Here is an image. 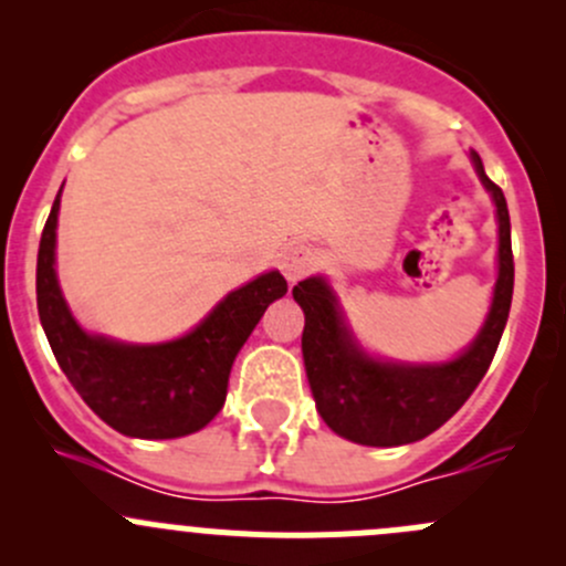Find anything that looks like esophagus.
I'll return each mask as SVG.
<instances>
[{
	"label": "esophagus",
	"instance_id": "1",
	"mask_svg": "<svg viewBox=\"0 0 566 566\" xmlns=\"http://www.w3.org/2000/svg\"><path fill=\"white\" fill-rule=\"evenodd\" d=\"M312 268H315V254H312V249L306 243H293V247L284 249L282 273L287 276V282H298Z\"/></svg>",
	"mask_w": 566,
	"mask_h": 566
}]
</instances>
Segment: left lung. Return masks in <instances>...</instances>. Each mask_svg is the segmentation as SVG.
Returning <instances> with one entry per match:
<instances>
[{"label":"left lung","mask_w":566,"mask_h":566,"mask_svg":"<svg viewBox=\"0 0 566 566\" xmlns=\"http://www.w3.org/2000/svg\"><path fill=\"white\" fill-rule=\"evenodd\" d=\"M471 161L499 216V279L482 331L458 358L443 364L373 358L353 339L334 290L323 276H310L293 287V298L306 317L301 350L317 413L347 441L361 447H402L421 441L458 413L499 350L515 287L510 210L504 191L484 175L482 158L471 153Z\"/></svg>","instance_id":"obj_1"}]
</instances>
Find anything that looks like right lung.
I'll use <instances>...</instances> for the list:
<instances>
[{
  "mask_svg": "<svg viewBox=\"0 0 566 566\" xmlns=\"http://www.w3.org/2000/svg\"><path fill=\"white\" fill-rule=\"evenodd\" d=\"M60 193L38 249V315L60 369L84 402L123 436L164 441L202 430L224 408L238 350L268 304L287 293L284 276L262 273L232 290L191 334L161 345H123L87 334L67 310L54 271Z\"/></svg>",
  "mask_w": 566,
  "mask_h": 566,
  "instance_id": "right-lung-1",
  "label": "right lung"
}]
</instances>
